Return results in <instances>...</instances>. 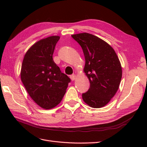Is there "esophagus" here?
<instances>
[{
  "mask_svg": "<svg viewBox=\"0 0 147 147\" xmlns=\"http://www.w3.org/2000/svg\"><path fill=\"white\" fill-rule=\"evenodd\" d=\"M71 77V79L73 80V81H74V80L76 79V76L75 75V74H72V75L70 76Z\"/></svg>",
  "mask_w": 147,
  "mask_h": 147,
  "instance_id": "1",
  "label": "esophagus"
}]
</instances>
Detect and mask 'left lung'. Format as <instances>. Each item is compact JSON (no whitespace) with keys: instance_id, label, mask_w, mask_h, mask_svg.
<instances>
[{"instance_id":"obj_1","label":"left lung","mask_w":147,"mask_h":147,"mask_svg":"<svg viewBox=\"0 0 147 147\" xmlns=\"http://www.w3.org/2000/svg\"><path fill=\"white\" fill-rule=\"evenodd\" d=\"M83 49L85 59L83 71L90 83V88L82 94L90 107L101 108L110 102L118 90L122 78V67L112 47L101 38L88 33L72 35Z\"/></svg>"}]
</instances>
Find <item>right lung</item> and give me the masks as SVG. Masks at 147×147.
Wrapping results in <instances>:
<instances>
[{
	"label": "right lung",
	"instance_id": "1",
	"mask_svg": "<svg viewBox=\"0 0 147 147\" xmlns=\"http://www.w3.org/2000/svg\"><path fill=\"white\" fill-rule=\"evenodd\" d=\"M59 38L51 36L34 43L24 55L21 65V79L27 92L45 109L54 108L61 102L71 82L52 58Z\"/></svg>",
	"mask_w": 147,
	"mask_h": 147
}]
</instances>
